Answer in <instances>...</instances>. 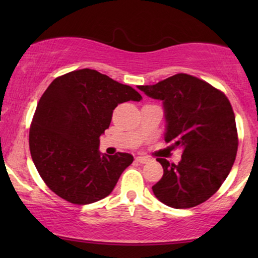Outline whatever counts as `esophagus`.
Wrapping results in <instances>:
<instances>
[{
  "mask_svg": "<svg viewBox=\"0 0 258 258\" xmlns=\"http://www.w3.org/2000/svg\"><path fill=\"white\" fill-rule=\"evenodd\" d=\"M136 161L139 162V164H147V162L149 161V159L146 158V156H137V158H136Z\"/></svg>",
  "mask_w": 258,
  "mask_h": 258,
  "instance_id": "34e87169",
  "label": "esophagus"
}]
</instances>
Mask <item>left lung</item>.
Wrapping results in <instances>:
<instances>
[{"instance_id": "8db88e82", "label": "left lung", "mask_w": 258, "mask_h": 258, "mask_svg": "<svg viewBox=\"0 0 258 258\" xmlns=\"http://www.w3.org/2000/svg\"><path fill=\"white\" fill-rule=\"evenodd\" d=\"M138 88L162 100L165 141L183 153L177 165L156 159L164 176L153 185L154 195L173 209L199 205L220 189L235 161L238 132L229 100L223 92L188 74Z\"/></svg>"}]
</instances>
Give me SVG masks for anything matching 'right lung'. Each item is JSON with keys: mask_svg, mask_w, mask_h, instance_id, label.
Listing matches in <instances>:
<instances>
[{"mask_svg": "<svg viewBox=\"0 0 258 258\" xmlns=\"http://www.w3.org/2000/svg\"><path fill=\"white\" fill-rule=\"evenodd\" d=\"M142 96L97 70L59 76L38 102L29 146L32 161L47 186L61 199L87 205L104 199L132 164L128 153L99 152V137L110 125L112 110Z\"/></svg>", "mask_w": 258, "mask_h": 258, "instance_id": "obj_1", "label": "right lung"}]
</instances>
